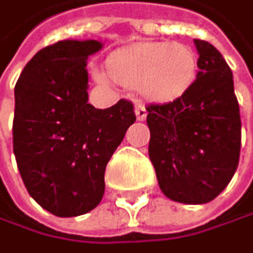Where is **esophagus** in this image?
Instances as JSON below:
<instances>
[{"label":"esophagus","mask_w":253,"mask_h":253,"mask_svg":"<svg viewBox=\"0 0 253 253\" xmlns=\"http://www.w3.org/2000/svg\"><path fill=\"white\" fill-rule=\"evenodd\" d=\"M135 115H137V118H138V121L146 120V116H148V110L145 108V105L141 104V102H138L137 107H135Z\"/></svg>","instance_id":"1"}]
</instances>
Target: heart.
<instances>
[{"label":"heart","mask_w":253,"mask_h":253,"mask_svg":"<svg viewBox=\"0 0 253 253\" xmlns=\"http://www.w3.org/2000/svg\"><path fill=\"white\" fill-rule=\"evenodd\" d=\"M197 71V53L187 43L141 42L116 50L108 58V72L96 67L94 77L108 82L112 75L124 86L138 89L148 100L169 104L187 94Z\"/></svg>","instance_id":"1"}]
</instances>
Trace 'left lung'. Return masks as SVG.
Here are the masks:
<instances>
[{"label": "left lung", "mask_w": 253, "mask_h": 253, "mask_svg": "<svg viewBox=\"0 0 253 253\" xmlns=\"http://www.w3.org/2000/svg\"><path fill=\"white\" fill-rule=\"evenodd\" d=\"M198 74L181 99L149 104V159L173 202L214 200L233 178L241 151V116L233 74L220 51L195 39Z\"/></svg>", "instance_id": "obj_1"}]
</instances>
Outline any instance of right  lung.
Returning a JSON list of instances; mask_svg holds the SVG:
<instances>
[{"instance_id":"add662e5","label":"right lung","mask_w":253,"mask_h":253,"mask_svg":"<svg viewBox=\"0 0 253 253\" xmlns=\"http://www.w3.org/2000/svg\"><path fill=\"white\" fill-rule=\"evenodd\" d=\"M97 41H59L28 61L15 84L14 154L25 187L58 217L100 203L105 167L135 123L130 100L99 110L88 104L86 59Z\"/></svg>"}]
</instances>
